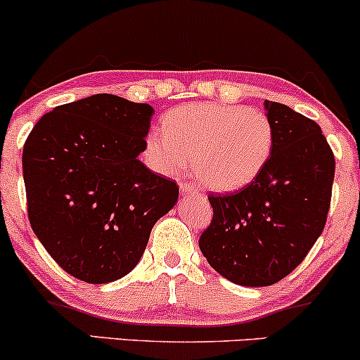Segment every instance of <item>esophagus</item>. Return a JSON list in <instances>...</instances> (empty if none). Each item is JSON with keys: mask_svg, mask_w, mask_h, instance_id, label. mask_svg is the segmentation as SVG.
Masks as SVG:
<instances>
[{"mask_svg": "<svg viewBox=\"0 0 360 360\" xmlns=\"http://www.w3.org/2000/svg\"><path fill=\"white\" fill-rule=\"evenodd\" d=\"M179 191L181 194H196V188L191 186L189 183H181L179 184Z\"/></svg>", "mask_w": 360, "mask_h": 360, "instance_id": "esophagus-1", "label": "esophagus"}]
</instances>
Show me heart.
<instances>
[{
  "label": "heart",
  "instance_id": "1",
  "mask_svg": "<svg viewBox=\"0 0 360 360\" xmlns=\"http://www.w3.org/2000/svg\"><path fill=\"white\" fill-rule=\"evenodd\" d=\"M162 134L147 135L146 157L160 174L188 164L203 188L233 193L254 183L274 150V127L259 110L221 103H198L167 111Z\"/></svg>",
  "mask_w": 360,
  "mask_h": 360
}]
</instances>
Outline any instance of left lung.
Returning <instances> with one entry per match:
<instances>
[{
  "mask_svg": "<svg viewBox=\"0 0 360 360\" xmlns=\"http://www.w3.org/2000/svg\"><path fill=\"white\" fill-rule=\"evenodd\" d=\"M264 108L276 135L269 164L240 191L210 194L213 220L200 237L210 266L247 288L271 286L303 262L323 232L335 176L313 120L281 103Z\"/></svg>",
  "mask_w": 360,
  "mask_h": 360,
  "instance_id": "left-lung-1",
  "label": "left lung"
}]
</instances>
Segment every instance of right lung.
Returning <instances> with one entry per match:
<instances>
[{
    "label": "right lung",
    "mask_w": 360,
    "mask_h": 360,
    "mask_svg": "<svg viewBox=\"0 0 360 360\" xmlns=\"http://www.w3.org/2000/svg\"><path fill=\"white\" fill-rule=\"evenodd\" d=\"M154 108L94 94L53 108L23 147L28 218L74 278L113 283L134 269L152 226L177 203L174 181L139 160Z\"/></svg>",
    "instance_id": "1"
}]
</instances>
